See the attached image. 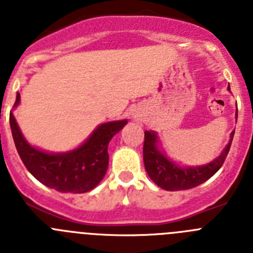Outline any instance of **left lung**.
<instances>
[{
	"instance_id": "obj_1",
	"label": "left lung",
	"mask_w": 253,
	"mask_h": 253,
	"mask_svg": "<svg viewBox=\"0 0 253 253\" xmlns=\"http://www.w3.org/2000/svg\"><path fill=\"white\" fill-rule=\"evenodd\" d=\"M229 90V87H228ZM237 118V111H236ZM234 131H232L231 139L219 157L208 165L198 167H180L158 149L157 134L154 131H144V144H143V161L144 167L154 184L167 191L187 190L199 186L209 180L224 163L227 154L231 148Z\"/></svg>"
}]
</instances>
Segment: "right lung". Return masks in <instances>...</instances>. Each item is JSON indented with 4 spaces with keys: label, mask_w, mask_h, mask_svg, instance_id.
Segmentation results:
<instances>
[{
    "label": "right lung",
    "mask_w": 253,
    "mask_h": 253,
    "mask_svg": "<svg viewBox=\"0 0 253 253\" xmlns=\"http://www.w3.org/2000/svg\"><path fill=\"white\" fill-rule=\"evenodd\" d=\"M19 102L20 93H17L15 106ZM126 123V120L104 123L78 148L66 153H46L26 142L15 116L10 113L12 138L22 163L38 181L60 193L82 194L97 186L109 166V142Z\"/></svg>",
    "instance_id": "1"
}]
</instances>
